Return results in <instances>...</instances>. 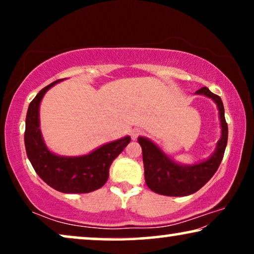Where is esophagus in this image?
I'll use <instances>...</instances> for the list:
<instances>
[{
	"label": "esophagus",
	"mask_w": 254,
	"mask_h": 254,
	"mask_svg": "<svg viewBox=\"0 0 254 254\" xmlns=\"http://www.w3.org/2000/svg\"><path fill=\"white\" fill-rule=\"evenodd\" d=\"M142 133H143V131H142L141 129H138V128H134V129L130 131L131 138H133V140H136V138L140 136V135H142Z\"/></svg>",
	"instance_id": "obj_1"
}]
</instances>
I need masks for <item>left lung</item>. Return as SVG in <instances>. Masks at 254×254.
Here are the masks:
<instances>
[{
  "label": "left lung",
  "mask_w": 254,
  "mask_h": 254,
  "mask_svg": "<svg viewBox=\"0 0 254 254\" xmlns=\"http://www.w3.org/2000/svg\"><path fill=\"white\" fill-rule=\"evenodd\" d=\"M209 97L216 103L220 113L222 136L216 150L207 161L194 165H180L169 158L155 143L145 137H138L142 148L145 184L152 192L168 196H185L195 193L209 182L220 166L228 143V124L224 118V107L220 96L203 86L196 91Z\"/></svg>",
  "instance_id": "left-lung-1"
}]
</instances>
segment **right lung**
<instances>
[{
    "label": "right lung",
    "mask_w": 254,
    "mask_h": 254,
    "mask_svg": "<svg viewBox=\"0 0 254 254\" xmlns=\"http://www.w3.org/2000/svg\"><path fill=\"white\" fill-rule=\"evenodd\" d=\"M60 81L45 86L30 103L24 133L26 154L37 175L54 190L62 193H90L107 182L111 164L127 147L130 137L110 142L77 157L58 156L48 150L39 128V106L47 90Z\"/></svg>",
    "instance_id": "obj_1"
}]
</instances>
